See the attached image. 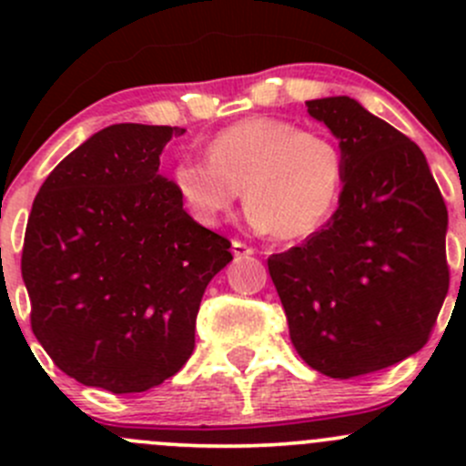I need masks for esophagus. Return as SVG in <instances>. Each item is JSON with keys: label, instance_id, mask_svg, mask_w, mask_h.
Listing matches in <instances>:
<instances>
[{"label": "esophagus", "instance_id": "1", "mask_svg": "<svg viewBox=\"0 0 466 466\" xmlns=\"http://www.w3.org/2000/svg\"><path fill=\"white\" fill-rule=\"evenodd\" d=\"M232 255L237 257V259H241V257H250L255 255V248L248 246V243L243 241H232Z\"/></svg>", "mask_w": 466, "mask_h": 466}]
</instances>
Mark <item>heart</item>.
<instances>
[{
    "label": "heart",
    "instance_id": "b5f03b06",
    "mask_svg": "<svg viewBox=\"0 0 466 466\" xmlns=\"http://www.w3.org/2000/svg\"><path fill=\"white\" fill-rule=\"evenodd\" d=\"M342 171L340 146L327 133L277 116H248L209 139L207 159L177 164L173 187L203 225L218 223L243 189L257 228L298 241L327 220Z\"/></svg>",
    "mask_w": 466,
    "mask_h": 466
}]
</instances>
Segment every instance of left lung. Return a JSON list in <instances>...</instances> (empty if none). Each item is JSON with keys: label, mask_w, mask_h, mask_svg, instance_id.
I'll return each instance as SVG.
<instances>
[{"label": "left lung", "mask_w": 466, "mask_h": 466, "mask_svg": "<svg viewBox=\"0 0 466 466\" xmlns=\"http://www.w3.org/2000/svg\"><path fill=\"white\" fill-rule=\"evenodd\" d=\"M307 107L340 139V205L268 270L304 363L363 377L429 342L449 293V211L421 148L394 126L350 96Z\"/></svg>", "instance_id": "obj_1"}]
</instances>
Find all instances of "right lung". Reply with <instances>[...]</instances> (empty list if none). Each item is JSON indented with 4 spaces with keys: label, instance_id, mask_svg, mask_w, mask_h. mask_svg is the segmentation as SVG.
I'll use <instances>...</instances> for the list:
<instances>
[{
    "label": "right lung",
    "instance_id": "right-lung-1",
    "mask_svg": "<svg viewBox=\"0 0 466 466\" xmlns=\"http://www.w3.org/2000/svg\"><path fill=\"white\" fill-rule=\"evenodd\" d=\"M185 128L115 124L67 155L33 200L22 248L31 329L67 377L115 394L180 372L232 243L196 223L159 155Z\"/></svg>",
    "mask_w": 466,
    "mask_h": 466
}]
</instances>
